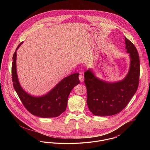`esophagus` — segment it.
Segmentation results:
<instances>
[{
    "label": "esophagus",
    "instance_id": "esophagus-1",
    "mask_svg": "<svg viewBox=\"0 0 150 150\" xmlns=\"http://www.w3.org/2000/svg\"><path fill=\"white\" fill-rule=\"evenodd\" d=\"M79 80L80 82H83L84 81V76L82 75H80L79 76Z\"/></svg>",
    "mask_w": 150,
    "mask_h": 150
}]
</instances>
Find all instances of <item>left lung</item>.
Masks as SVG:
<instances>
[{"instance_id": "8db88e82", "label": "left lung", "mask_w": 150, "mask_h": 150, "mask_svg": "<svg viewBox=\"0 0 150 150\" xmlns=\"http://www.w3.org/2000/svg\"><path fill=\"white\" fill-rule=\"evenodd\" d=\"M125 48L130 54V65L128 75L122 80L107 83L96 77L89 70L84 73L86 103L94 115L110 116L121 112L138 89L140 74L139 54L134 45L125 37Z\"/></svg>"}]
</instances>
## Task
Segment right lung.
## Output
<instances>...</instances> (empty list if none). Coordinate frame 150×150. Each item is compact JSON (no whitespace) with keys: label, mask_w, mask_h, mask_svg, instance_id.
Returning <instances> with one entry per match:
<instances>
[{"label":"right lung","mask_w":150,"mask_h":150,"mask_svg":"<svg viewBox=\"0 0 150 150\" xmlns=\"http://www.w3.org/2000/svg\"><path fill=\"white\" fill-rule=\"evenodd\" d=\"M13 54L12 64V79L16 92L23 106L30 113L41 117H55L66 110L69 94L74 86L80 83L79 73H74L62 80L45 96L35 97L25 92L18 82L16 71V50Z\"/></svg>","instance_id":"obj_1"}]
</instances>
